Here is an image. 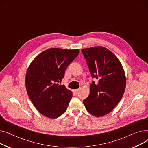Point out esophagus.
Here are the masks:
<instances>
[{
  "mask_svg": "<svg viewBox=\"0 0 148 148\" xmlns=\"http://www.w3.org/2000/svg\"><path fill=\"white\" fill-rule=\"evenodd\" d=\"M79 91V89H75V90H74V93L75 94H77V93H78V92Z\"/></svg>",
  "mask_w": 148,
  "mask_h": 148,
  "instance_id": "1",
  "label": "esophagus"
}]
</instances>
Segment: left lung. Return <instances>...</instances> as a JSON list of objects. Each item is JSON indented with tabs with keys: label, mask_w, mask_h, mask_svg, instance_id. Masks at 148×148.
Returning <instances> with one entry per match:
<instances>
[{
	"label": "left lung",
	"mask_w": 148,
	"mask_h": 148,
	"mask_svg": "<svg viewBox=\"0 0 148 148\" xmlns=\"http://www.w3.org/2000/svg\"><path fill=\"white\" fill-rule=\"evenodd\" d=\"M82 52L86 60L92 81L89 95L83 100L91 114L101 117L109 113L121 99L126 86L125 73L114 54L103 47L84 49Z\"/></svg>",
	"instance_id": "1"
}]
</instances>
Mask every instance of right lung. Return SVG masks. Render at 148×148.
I'll use <instances>...</instances> for the list:
<instances>
[{
	"label": "right lung",
	"mask_w": 148,
	"mask_h": 148,
	"mask_svg": "<svg viewBox=\"0 0 148 148\" xmlns=\"http://www.w3.org/2000/svg\"><path fill=\"white\" fill-rule=\"evenodd\" d=\"M79 50L49 49L38 55L26 75L28 96L36 109L49 118H57L66 110L72 92L60 85L68 66Z\"/></svg>",
	"instance_id": "1"
}]
</instances>
